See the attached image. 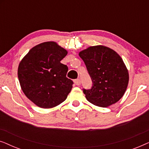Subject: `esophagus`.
I'll list each match as a JSON object with an SVG mask.
<instances>
[{
    "instance_id": "obj_1",
    "label": "esophagus",
    "mask_w": 149,
    "mask_h": 149,
    "mask_svg": "<svg viewBox=\"0 0 149 149\" xmlns=\"http://www.w3.org/2000/svg\"><path fill=\"white\" fill-rule=\"evenodd\" d=\"M81 80L79 79H75L74 80V83L76 84L77 85H81Z\"/></svg>"
}]
</instances>
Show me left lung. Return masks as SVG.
<instances>
[{"label": "left lung", "mask_w": 149, "mask_h": 149, "mask_svg": "<svg viewBox=\"0 0 149 149\" xmlns=\"http://www.w3.org/2000/svg\"><path fill=\"white\" fill-rule=\"evenodd\" d=\"M92 81L90 89H83L89 102L100 107L115 104L123 97L129 73L121 56L103 45L91 46L79 52Z\"/></svg>", "instance_id": "left-lung-1"}]
</instances>
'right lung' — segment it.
I'll return each mask as SVG.
<instances>
[{"instance_id":"right-lung-1","label":"right lung","mask_w":149,"mask_h":149,"mask_svg":"<svg viewBox=\"0 0 149 149\" xmlns=\"http://www.w3.org/2000/svg\"><path fill=\"white\" fill-rule=\"evenodd\" d=\"M68 52L56 42L34 46L19 62L21 88L30 100L42 109L56 107L66 99L73 82L66 77L68 66L60 61Z\"/></svg>"}]
</instances>
